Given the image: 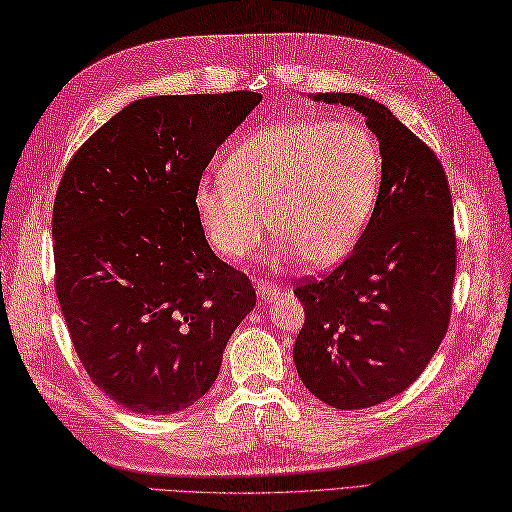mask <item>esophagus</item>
I'll return each instance as SVG.
<instances>
[{
	"mask_svg": "<svg viewBox=\"0 0 512 512\" xmlns=\"http://www.w3.org/2000/svg\"><path fill=\"white\" fill-rule=\"evenodd\" d=\"M256 291H258L260 299H269V297L280 293V286L273 284V282H267V280H258L256 282Z\"/></svg>",
	"mask_w": 512,
	"mask_h": 512,
	"instance_id": "esophagus-1",
	"label": "esophagus"
}]
</instances>
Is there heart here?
<instances>
[{
	"instance_id": "1",
	"label": "heart",
	"mask_w": 512,
	"mask_h": 512,
	"mask_svg": "<svg viewBox=\"0 0 512 512\" xmlns=\"http://www.w3.org/2000/svg\"><path fill=\"white\" fill-rule=\"evenodd\" d=\"M382 156L352 121L269 123L234 149L223 178L195 186L193 204L208 245L243 260L271 226L286 260L332 267L352 252L376 206Z\"/></svg>"
}]
</instances>
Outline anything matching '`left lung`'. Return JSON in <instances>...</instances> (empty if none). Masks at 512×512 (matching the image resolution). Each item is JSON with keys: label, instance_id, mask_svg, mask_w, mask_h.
I'll use <instances>...</instances> for the list:
<instances>
[{"label": "left lung", "instance_id": "obj_1", "mask_svg": "<svg viewBox=\"0 0 512 512\" xmlns=\"http://www.w3.org/2000/svg\"><path fill=\"white\" fill-rule=\"evenodd\" d=\"M343 104L378 136L382 180L352 254L295 286L304 304L293 360L306 389L332 408H369L406 391L450 326L456 273L452 193L439 158L376 99L315 93Z\"/></svg>", "mask_w": 512, "mask_h": 512}]
</instances>
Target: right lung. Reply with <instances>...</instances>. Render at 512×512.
<instances>
[{
	"instance_id": "add662e5",
	"label": "right lung",
	"mask_w": 512,
	"mask_h": 512,
	"mask_svg": "<svg viewBox=\"0 0 512 512\" xmlns=\"http://www.w3.org/2000/svg\"><path fill=\"white\" fill-rule=\"evenodd\" d=\"M263 95L136 99L86 141L60 180L56 295L89 378L139 415L193 406L256 291L210 249L193 195L217 147Z\"/></svg>"
}]
</instances>
